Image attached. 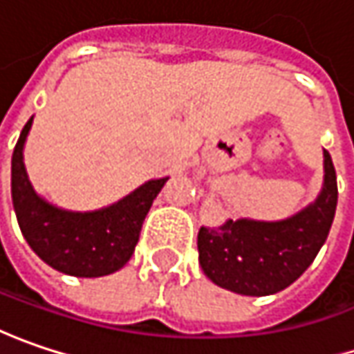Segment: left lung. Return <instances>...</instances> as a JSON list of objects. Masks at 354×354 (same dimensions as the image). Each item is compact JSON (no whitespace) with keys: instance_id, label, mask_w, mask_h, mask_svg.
I'll use <instances>...</instances> for the list:
<instances>
[{"instance_id":"obj_1","label":"left lung","mask_w":354,"mask_h":354,"mask_svg":"<svg viewBox=\"0 0 354 354\" xmlns=\"http://www.w3.org/2000/svg\"><path fill=\"white\" fill-rule=\"evenodd\" d=\"M337 174L325 150V184L315 202L281 222L225 220L198 232L200 266L223 289L263 297L299 279L329 236L337 209Z\"/></svg>"}]
</instances>
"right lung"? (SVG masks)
<instances>
[{"label":"right lung","instance_id":"add662e5","mask_svg":"<svg viewBox=\"0 0 354 354\" xmlns=\"http://www.w3.org/2000/svg\"><path fill=\"white\" fill-rule=\"evenodd\" d=\"M33 116L27 120L11 158V200L21 234L31 250L61 273L100 277L122 268L140 238L142 222L166 180H150L113 206L97 212H67L33 192L24 164V145Z\"/></svg>","mask_w":354,"mask_h":354}]
</instances>
